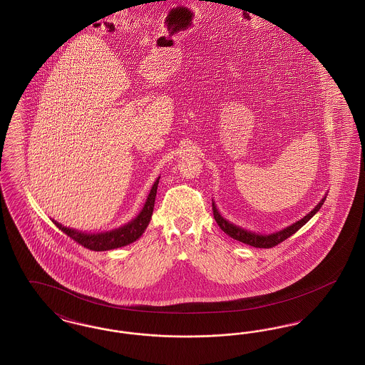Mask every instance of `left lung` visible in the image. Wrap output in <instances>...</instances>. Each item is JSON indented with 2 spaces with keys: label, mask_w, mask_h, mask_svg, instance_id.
<instances>
[{
  "label": "left lung",
  "mask_w": 365,
  "mask_h": 365,
  "mask_svg": "<svg viewBox=\"0 0 365 365\" xmlns=\"http://www.w3.org/2000/svg\"><path fill=\"white\" fill-rule=\"evenodd\" d=\"M324 201H326V197H324L307 216H304L301 220L295 222L292 226L286 227V228L280 230L278 232L268 234V235L256 234V232L243 230L242 227L235 226V225L230 223L228 220H226V219L220 215V212L216 208L215 202H212V209H213V216H215V220H216L217 226L220 227L228 237H231L232 240H237V241H240V242L246 243V245H250V246H255V247L269 249V247H274V246H277L279 243L283 242L284 240H287L289 237H292L293 234H295L305 223H308V222L312 219L313 216L319 212V209L322 208V205H323Z\"/></svg>",
  "instance_id": "1"
}]
</instances>
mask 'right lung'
<instances>
[{"instance_id": "obj_1", "label": "right lung", "mask_w": 365, "mask_h": 365, "mask_svg": "<svg viewBox=\"0 0 365 365\" xmlns=\"http://www.w3.org/2000/svg\"><path fill=\"white\" fill-rule=\"evenodd\" d=\"M158 179H160V176L157 178L155 185L152 186L150 192L146 198V202H145L142 210L139 212L138 216L135 219H133L130 223L119 227L116 230L106 231V232H97V234H86V232L76 231V230H72L68 227L61 226L60 223H57L54 220H53V223L58 227L63 232H66L71 240H73L75 242L85 246L90 250H94V252L110 250V249L122 247L125 245L135 242L139 237L145 232L146 227L152 219V213H153V208H155V200H156Z\"/></svg>"}]
</instances>
